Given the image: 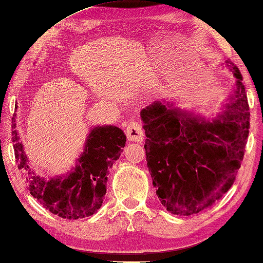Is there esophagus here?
Instances as JSON below:
<instances>
[{
	"label": "esophagus",
	"mask_w": 263,
	"mask_h": 263,
	"mask_svg": "<svg viewBox=\"0 0 263 263\" xmlns=\"http://www.w3.org/2000/svg\"><path fill=\"white\" fill-rule=\"evenodd\" d=\"M125 133H126L127 139L131 140V141H137V143H141V141L144 140L143 127H141V125L138 122H136V120H131V122L128 123Z\"/></svg>",
	"instance_id": "34e87169"
}]
</instances>
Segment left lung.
I'll list each match as a JSON object with an SVG mask.
<instances>
[{
    "label": "left lung",
    "instance_id": "obj_1",
    "mask_svg": "<svg viewBox=\"0 0 263 263\" xmlns=\"http://www.w3.org/2000/svg\"><path fill=\"white\" fill-rule=\"evenodd\" d=\"M236 90L226 110L210 122L154 102L141 110L147 167L161 205L189 216L213 205L231 189L245 156L249 105L242 74L226 61Z\"/></svg>",
    "mask_w": 263,
    "mask_h": 263
}]
</instances>
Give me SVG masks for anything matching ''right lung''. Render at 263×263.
I'll return each mask as SVG.
<instances>
[{"label": "right lung", "instance_id": "1", "mask_svg": "<svg viewBox=\"0 0 263 263\" xmlns=\"http://www.w3.org/2000/svg\"><path fill=\"white\" fill-rule=\"evenodd\" d=\"M11 127L15 158L26 187L45 210L62 219L77 220L95 214L102 207L109 170L119 159L126 141L119 127L105 125L92 128L74 170L51 179L37 176L29 167L23 145L18 141L15 117Z\"/></svg>", "mask_w": 263, "mask_h": 263}]
</instances>
